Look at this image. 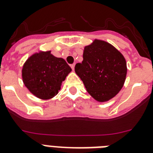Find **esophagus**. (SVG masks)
Returning <instances> with one entry per match:
<instances>
[{
    "mask_svg": "<svg viewBox=\"0 0 153 153\" xmlns=\"http://www.w3.org/2000/svg\"><path fill=\"white\" fill-rule=\"evenodd\" d=\"M74 66H75V65H74V64H73V65H71V68H72V70H73V71L74 70Z\"/></svg>",
    "mask_w": 153,
    "mask_h": 153,
    "instance_id": "obj_1",
    "label": "esophagus"
}]
</instances>
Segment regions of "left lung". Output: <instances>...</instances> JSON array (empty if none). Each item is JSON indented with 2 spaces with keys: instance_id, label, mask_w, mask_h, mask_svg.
Listing matches in <instances>:
<instances>
[{
  "instance_id": "obj_1",
  "label": "left lung",
  "mask_w": 153,
  "mask_h": 153,
  "mask_svg": "<svg viewBox=\"0 0 153 153\" xmlns=\"http://www.w3.org/2000/svg\"><path fill=\"white\" fill-rule=\"evenodd\" d=\"M88 94L100 102L116 96L126 79L127 63L123 54L112 44L94 39L85 46L83 61L74 68Z\"/></svg>"
}]
</instances>
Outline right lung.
Wrapping results in <instances>:
<instances>
[{
  "label": "right lung",
  "mask_w": 153,
  "mask_h": 153,
  "mask_svg": "<svg viewBox=\"0 0 153 153\" xmlns=\"http://www.w3.org/2000/svg\"><path fill=\"white\" fill-rule=\"evenodd\" d=\"M71 71V68L63 58L53 56L51 51H39L24 63L22 78L32 94L47 100L58 93Z\"/></svg>",
  "instance_id": "1"
}]
</instances>
